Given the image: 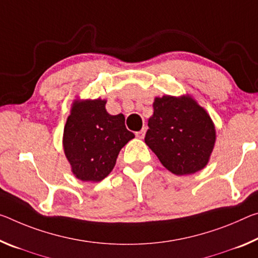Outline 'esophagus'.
Instances as JSON below:
<instances>
[{
    "label": "esophagus",
    "mask_w": 258,
    "mask_h": 258,
    "mask_svg": "<svg viewBox=\"0 0 258 258\" xmlns=\"http://www.w3.org/2000/svg\"><path fill=\"white\" fill-rule=\"evenodd\" d=\"M145 134H146V128L144 127L141 131H139V132H137L136 136H137V138H139V139H144V138H145Z\"/></svg>",
    "instance_id": "34e87169"
}]
</instances>
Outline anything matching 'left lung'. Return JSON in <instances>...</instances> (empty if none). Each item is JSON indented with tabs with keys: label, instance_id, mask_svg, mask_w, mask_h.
<instances>
[{
	"label": "left lung",
	"instance_id": "1",
	"mask_svg": "<svg viewBox=\"0 0 258 258\" xmlns=\"http://www.w3.org/2000/svg\"><path fill=\"white\" fill-rule=\"evenodd\" d=\"M145 142L163 166L177 175L202 170L216 141L211 118L189 95H164L154 101Z\"/></svg>",
	"mask_w": 258,
	"mask_h": 258
}]
</instances>
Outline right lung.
I'll use <instances>...</instances> for the list:
<instances>
[{
    "label": "right lung",
    "mask_w": 258,
    "mask_h": 258,
    "mask_svg": "<svg viewBox=\"0 0 258 258\" xmlns=\"http://www.w3.org/2000/svg\"><path fill=\"white\" fill-rule=\"evenodd\" d=\"M105 100H76L64 127L63 148L76 178L103 180L116 164L120 149L134 134L126 128L124 114L111 116Z\"/></svg>",
    "instance_id": "right-lung-1"
}]
</instances>
